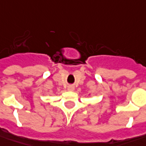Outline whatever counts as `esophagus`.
Returning <instances> with one entry per match:
<instances>
[{
    "mask_svg": "<svg viewBox=\"0 0 146 146\" xmlns=\"http://www.w3.org/2000/svg\"><path fill=\"white\" fill-rule=\"evenodd\" d=\"M68 90H70V91H73V90H74V87H73V86H68Z\"/></svg>",
    "mask_w": 146,
    "mask_h": 146,
    "instance_id": "1",
    "label": "esophagus"
}]
</instances>
